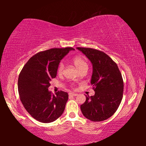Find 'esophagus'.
<instances>
[{
    "instance_id": "esophagus-1",
    "label": "esophagus",
    "mask_w": 146,
    "mask_h": 146,
    "mask_svg": "<svg viewBox=\"0 0 146 146\" xmlns=\"http://www.w3.org/2000/svg\"><path fill=\"white\" fill-rule=\"evenodd\" d=\"M69 95H70V96H72V97H76V96H77L78 94L77 93H69Z\"/></svg>"
}]
</instances>
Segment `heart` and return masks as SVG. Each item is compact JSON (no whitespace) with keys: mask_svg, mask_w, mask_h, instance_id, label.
Returning a JSON list of instances; mask_svg holds the SVG:
<instances>
[{"mask_svg":"<svg viewBox=\"0 0 146 146\" xmlns=\"http://www.w3.org/2000/svg\"><path fill=\"white\" fill-rule=\"evenodd\" d=\"M73 62L75 65V67L77 68V70L80 71L82 70L83 69L88 68V64L86 63V62L82 58L79 57V56H76L73 59ZM64 69V65L63 63H60L59 64L58 67V73H62L63 72V70Z\"/></svg>","mask_w":146,"mask_h":146,"instance_id":"b5f03b06","label":"heart"}]
</instances>
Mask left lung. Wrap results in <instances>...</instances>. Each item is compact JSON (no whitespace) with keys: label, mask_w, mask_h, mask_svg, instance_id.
<instances>
[{"label":"left lung","mask_w":146,"mask_h":146,"mask_svg":"<svg viewBox=\"0 0 146 146\" xmlns=\"http://www.w3.org/2000/svg\"><path fill=\"white\" fill-rule=\"evenodd\" d=\"M92 64L91 84L95 95L86 96L80 106L83 115L93 122L108 119L117 110L122 99L123 82L120 71L107 54L92 48H76Z\"/></svg>","instance_id":"1"}]
</instances>
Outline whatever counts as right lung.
I'll return each instance as SVG.
<instances>
[{
	"instance_id": "obj_1",
	"label": "right lung",
	"mask_w": 146,
	"mask_h": 146,
	"mask_svg": "<svg viewBox=\"0 0 146 146\" xmlns=\"http://www.w3.org/2000/svg\"><path fill=\"white\" fill-rule=\"evenodd\" d=\"M72 48H53L41 51L29 58L20 73L18 90L24 108L32 117L50 123L62 115L68 94L60 91L54 95L48 90L56 77L60 60Z\"/></svg>"
}]
</instances>
